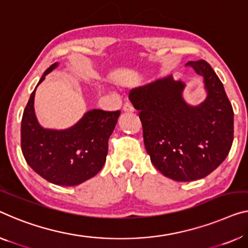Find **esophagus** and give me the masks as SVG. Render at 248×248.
Instances as JSON below:
<instances>
[{"label": "esophagus", "instance_id": "obj_1", "mask_svg": "<svg viewBox=\"0 0 248 248\" xmlns=\"http://www.w3.org/2000/svg\"><path fill=\"white\" fill-rule=\"evenodd\" d=\"M123 110L124 112H134V107H132V105L131 103H129V102H125L124 105V107H123Z\"/></svg>", "mask_w": 248, "mask_h": 248}]
</instances>
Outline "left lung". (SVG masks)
<instances>
[{"mask_svg":"<svg viewBox=\"0 0 248 248\" xmlns=\"http://www.w3.org/2000/svg\"><path fill=\"white\" fill-rule=\"evenodd\" d=\"M187 65L204 78L207 98L197 107L185 102V84L171 76L129 93L151 162L177 182L209 175L227 157L234 139V111L219 78L205 60Z\"/></svg>","mask_w":248,"mask_h":248,"instance_id":"obj_1","label":"left lung"}]
</instances>
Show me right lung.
I'll return each instance as SVG.
<instances>
[{"instance_id": "1", "label": "right lung", "mask_w": 248, "mask_h": 248, "mask_svg": "<svg viewBox=\"0 0 248 248\" xmlns=\"http://www.w3.org/2000/svg\"><path fill=\"white\" fill-rule=\"evenodd\" d=\"M57 62L46 70L38 86ZM36 86V87H38ZM35 90L31 93L21 123V149L33 170L47 182L60 186H76L101 170L120 110L93 109L66 130L43 129L34 113Z\"/></svg>"}]
</instances>
